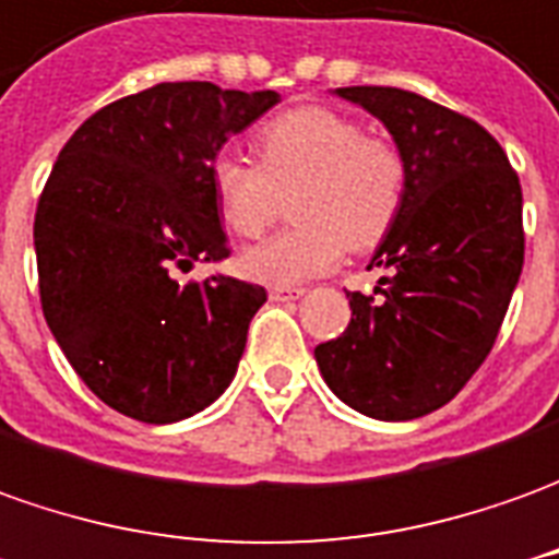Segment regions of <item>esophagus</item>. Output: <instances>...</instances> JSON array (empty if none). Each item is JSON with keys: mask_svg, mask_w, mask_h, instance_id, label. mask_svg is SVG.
Returning a JSON list of instances; mask_svg holds the SVG:
<instances>
[{"mask_svg": "<svg viewBox=\"0 0 559 559\" xmlns=\"http://www.w3.org/2000/svg\"><path fill=\"white\" fill-rule=\"evenodd\" d=\"M301 295H304V288H286V286L271 288V301H298Z\"/></svg>", "mask_w": 559, "mask_h": 559, "instance_id": "1", "label": "esophagus"}]
</instances>
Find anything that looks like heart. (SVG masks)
I'll return each mask as SVG.
<instances>
[{
	"label": "heart",
	"instance_id": "heart-1",
	"mask_svg": "<svg viewBox=\"0 0 559 559\" xmlns=\"http://www.w3.org/2000/svg\"><path fill=\"white\" fill-rule=\"evenodd\" d=\"M258 167L237 155L215 157L213 194L222 222L252 240L271 228L292 198V225L246 249L242 273L267 286H298L331 271L344 246L383 240L402 210L407 167L386 140L365 136L341 111L292 109L258 130Z\"/></svg>",
	"mask_w": 559,
	"mask_h": 559
}]
</instances>
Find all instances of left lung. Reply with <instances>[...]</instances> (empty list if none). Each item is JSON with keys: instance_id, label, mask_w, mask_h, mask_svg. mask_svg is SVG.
Returning a JSON list of instances; mask_svg holds the SVG:
<instances>
[{"instance_id": "8db88e82", "label": "left lung", "mask_w": 559, "mask_h": 559, "mask_svg": "<svg viewBox=\"0 0 559 559\" xmlns=\"http://www.w3.org/2000/svg\"><path fill=\"white\" fill-rule=\"evenodd\" d=\"M390 130L407 167L402 210L349 292L353 319L317 346L329 390L365 417L402 423L448 404L496 344L523 271V194L490 133L399 87H337Z\"/></svg>"}]
</instances>
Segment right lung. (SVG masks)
Returning <instances> with one entry per match:
<instances>
[{
  "instance_id": "right-lung-1",
  "label": "right lung",
  "mask_w": 559,
  "mask_h": 559,
  "mask_svg": "<svg viewBox=\"0 0 559 559\" xmlns=\"http://www.w3.org/2000/svg\"><path fill=\"white\" fill-rule=\"evenodd\" d=\"M280 103L276 91L164 81L91 115L53 164L36 210L48 329L99 402L140 423H179L228 390L267 292L225 273L213 164Z\"/></svg>"
}]
</instances>
